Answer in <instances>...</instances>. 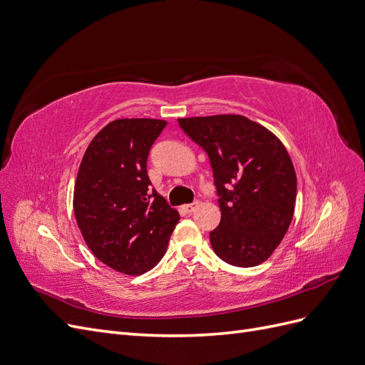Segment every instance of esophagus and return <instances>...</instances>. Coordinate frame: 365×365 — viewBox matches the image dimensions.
I'll list each match as a JSON object with an SVG mask.
<instances>
[{"label":"esophagus","instance_id":"1","mask_svg":"<svg viewBox=\"0 0 365 365\" xmlns=\"http://www.w3.org/2000/svg\"><path fill=\"white\" fill-rule=\"evenodd\" d=\"M197 205H200V202H192V204H185L184 205V210L187 213H192V212H195V210L197 208Z\"/></svg>","mask_w":365,"mask_h":365}]
</instances>
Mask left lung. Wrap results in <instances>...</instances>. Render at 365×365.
<instances>
[{
  "label": "left lung",
  "instance_id": "obj_1",
  "mask_svg": "<svg viewBox=\"0 0 365 365\" xmlns=\"http://www.w3.org/2000/svg\"><path fill=\"white\" fill-rule=\"evenodd\" d=\"M210 158L220 224L210 233L217 256L251 268L280 245L294 216L297 175L288 150L269 129L237 114L178 118Z\"/></svg>",
  "mask_w": 365,
  "mask_h": 365
}]
</instances>
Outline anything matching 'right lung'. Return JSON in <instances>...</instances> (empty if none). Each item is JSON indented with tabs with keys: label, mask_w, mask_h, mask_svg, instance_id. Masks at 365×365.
<instances>
[{
	"label": "right lung",
	"mask_w": 365,
	"mask_h": 365,
	"mask_svg": "<svg viewBox=\"0 0 365 365\" xmlns=\"http://www.w3.org/2000/svg\"><path fill=\"white\" fill-rule=\"evenodd\" d=\"M165 120L118 118L88 145L74 182L77 227L94 256L121 274L140 275L163 259L180 213L155 190L146 163Z\"/></svg>",
	"instance_id": "1"
}]
</instances>
